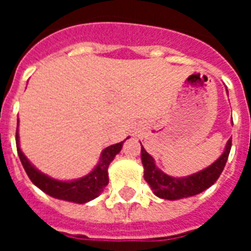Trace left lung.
Returning a JSON list of instances; mask_svg holds the SVG:
<instances>
[{
	"instance_id": "1",
	"label": "left lung",
	"mask_w": 251,
	"mask_h": 251,
	"mask_svg": "<svg viewBox=\"0 0 251 251\" xmlns=\"http://www.w3.org/2000/svg\"><path fill=\"white\" fill-rule=\"evenodd\" d=\"M230 150H231V139H229L226 143L223 154L208 167L190 176L172 177L157 167L153 157L148 154L145 147L142 146L141 158L142 165L145 168V179L152 188L153 194L159 199L174 201L195 196L211 187L216 182L225 167Z\"/></svg>"
}]
</instances>
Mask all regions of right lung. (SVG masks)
<instances>
[{
  "label": "right lung",
  "instance_id": "1",
  "mask_svg": "<svg viewBox=\"0 0 251 251\" xmlns=\"http://www.w3.org/2000/svg\"><path fill=\"white\" fill-rule=\"evenodd\" d=\"M124 141L104 148L103 152L100 153V157H99L98 165L95 166L92 172H89L86 176L76 179H70V181H61V179L52 178V177L43 174L24 154V152L20 148L19 121H17V153H19L20 161L25 168L31 182L49 196L57 199V200L69 201V202L86 203L94 200L95 197H98L103 192L104 187L109 182L108 167H109L110 162L114 159V157L121 152Z\"/></svg>",
  "mask_w": 251,
  "mask_h": 251
}]
</instances>
